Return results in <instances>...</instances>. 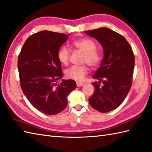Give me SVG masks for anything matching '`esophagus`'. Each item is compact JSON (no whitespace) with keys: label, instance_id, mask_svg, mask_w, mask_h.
Masks as SVG:
<instances>
[{"label":"esophagus","instance_id":"obj_1","mask_svg":"<svg viewBox=\"0 0 152 152\" xmlns=\"http://www.w3.org/2000/svg\"><path fill=\"white\" fill-rule=\"evenodd\" d=\"M76 85H77V86H78V87H81V86H83V85H84V83L77 82H76Z\"/></svg>","mask_w":152,"mask_h":152}]
</instances>
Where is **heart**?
<instances>
[{
  "instance_id": "1",
  "label": "heart",
  "mask_w": 152,
  "mask_h": 152,
  "mask_svg": "<svg viewBox=\"0 0 152 152\" xmlns=\"http://www.w3.org/2000/svg\"><path fill=\"white\" fill-rule=\"evenodd\" d=\"M71 45L77 50L83 53L82 59V63L88 64L93 68H96L100 65L102 59V56L96 49L97 45L94 40L89 38H78L73 40ZM57 58L62 64H68L70 59V53L69 49L66 47L60 48L57 53ZM88 72L89 68L87 64L72 66L65 70V75L68 78L80 81L84 78Z\"/></svg>"
}]
</instances>
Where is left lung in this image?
<instances>
[{
  "instance_id": "left-lung-1",
  "label": "left lung",
  "mask_w": 152,
  "mask_h": 152,
  "mask_svg": "<svg viewBox=\"0 0 152 152\" xmlns=\"http://www.w3.org/2000/svg\"><path fill=\"white\" fill-rule=\"evenodd\" d=\"M85 33L102 45L104 57L93 78V95L89 99L92 107L106 113L118 108L124 101L132 86L134 56L127 40L110 28L102 27ZM102 84H101V83Z\"/></svg>"
}]
</instances>
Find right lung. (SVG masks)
<instances>
[{
  "label": "right lung",
  "mask_w": 152,
  "mask_h": 152,
  "mask_svg": "<svg viewBox=\"0 0 152 152\" xmlns=\"http://www.w3.org/2000/svg\"><path fill=\"white\" fill-rule=\"evenodd\" d=\"M68 34L42 31L32 34L23 46L18 60L19 82L35 108L56 115L67 106L66 96L76 88L73 80H64L57 53Z\"/></svg>",
  "instance_id": "right-lung-1"
}]
</instances>
